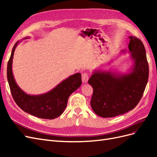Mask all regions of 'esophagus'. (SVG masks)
Wrapping results in <instances>:
<instances>
[{"label": "esophagus", "mask_w": 157, "mask_h": 157, "mask_svg": "<svg viewBox=\"0 0 157 157\" xmlns=\"http://www.w3.org/2000/svg\"><path fill=\"white\" fill-rule=\"evenodd\" d=\"M89 78V75L87 73H84L82 74V81L83 83H86Z\"/></svg>", "instance_id": "esophagus-1"}]
</instances>
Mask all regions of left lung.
Instances as JSON below:
<instances>
[{
	"label": "left lung",
	"mask_w": 157,
	"mask_h": 157,
	"mask_svg": "<svg viewBox=\"0 0 157 157\" xmlns=\"http://www.w3.org/2000/svg\"><path fill=\"white\" fill-rule=\"evenodd\" d=\"M129 39L128 49L134 62L130 72L119 74L98 69L89 78L93 88L90 105L98 116L122 115L132 110L143 96L149 77L146 52L141 40L134 36Z\"/></svg>",
	"instance_id": "left-lung-1"
}]
</instances>
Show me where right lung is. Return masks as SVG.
Segmentation results:
<instances>
[{"label":"right lung","instance_id":"right-lung-1","mask_svg":"<svg viewBox=\"0 0 157 157\" xmlns=\"http://www.w3.org/2000/svg\"><path fill=\"white\" fill-rule=\"evenodd\" d=\"M28 39L25 37L24 39ZM21 41L14 44L7 66V78L12 97L23 111L44 119H54L62 114L66 108L70 95L82 84L81 74L77 73L63 80L47 93L29 95L18 86L12 73V59L14 51Z\"/></svg>","mask_w":157,"mask_h":157}]
</instances>
